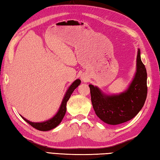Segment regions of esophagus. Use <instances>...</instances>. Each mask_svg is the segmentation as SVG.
<instances>
[{"instance_id":"obj_1","label":"esophagus","mask_w":160,"mask_h":160,"mask_svg":"<svg viewBox=\"0 0 160 160\" xmlns=\"http://www.w3.org/2000/svg\"><path fill=\"white\" fill-rule=\"evenodd\" d=\"M81 79H82L84 82H88L89 80V76L87 73H84L81 75Z\"/></svg>"}]
</instances>
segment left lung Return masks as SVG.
<instances>
[{"label": "left lung", "instance_id": "8db88e82", "mask_svg": "<svg viewBox=\"0 0 160 160\" xmlns=\"http://www.w3.org/2000/svg\"><path fill=\"white\" fill-rule=\"evenodd\" d=\"M96 115L106 124L116 125L132 120L140 111L148 93L146 68L138 50L136 72L128 89L120 94L107 95L92 85H89Z\"/></svg>", "mask_w": 160, "mask_h": 160}]
</instances>
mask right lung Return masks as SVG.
<instances>
[{
    "label": "right lung",
    "instance_id": "right-lung-1",
    "mask_svg": "<svg viewBox=\"0 0 160 160\" xmlns=\"http://www.w3.org/2000/svg\"><path fill=\"white\" fill-rule=\"evenodd\" d=\"M80 80L77 79L71 84V85L69 87L67 91L66 92L64 97H63L62 100V104H61L60 108L59 110H58V112H57V114L55 115L53 118L50 119V120L45 122H31L27 120V119L22 117V116H21V117L24 119L27 123L29 124L31 126H32L33 128L38 130L45 132V131H49L55 128V127H57L61 123V122H62L63 117H64L66 112V103H67V101H68L69 98H70L71 95L72 94V93L73 92L75 89L77 88L78 85H80Z\"/></svg>",
    "mask_w": 160,
    "mask_h": 160
}]
</instances>
